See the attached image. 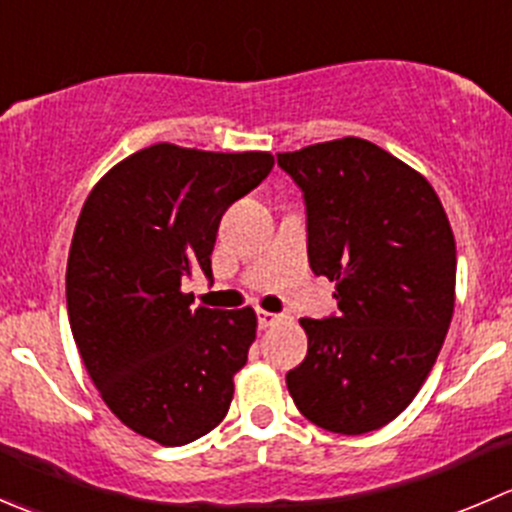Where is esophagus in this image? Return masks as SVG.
I'll return each instance as SVG.
<instances>
[{
    "label": "esophagus",
    "mask_w": 512,
    "mask_h": 512,
    "mask_svg": "<svg viewBox=\"0 0 512 512\" xmlns=\"http://www.w3.org/2000/svg\"><path fill=\"white\" fill-rule=\"evenodd\" d=\"M280 322H282L280 314L265 312V309H260V312H257V324H260V329H272L275 324H280Z\"/></svg>",
    "instance_id": "esophagus-1"
}]
</instances>
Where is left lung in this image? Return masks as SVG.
Here are the masks:
<instances>
[{
    "label": "left lung",
    "mask_w": 512,
    "mask_h": 512,
    "mask_svg": "<svg viewBox=\"0 0 512 512\" xmlns=\"http://www.w3.org/2000/svg\"><path fill=\"white\" fill-rule=\"evenodd\" d=\"M307 203L309 267L339 314L299 319L307 356L287 374L304 418L359 436L394 421L436 364L456 304V240L433 185L364 138L280 153Z\"/></svg>",
    "instance_id": "1"
}]
</instances>
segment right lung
<instances>
[{"label": "right lung", "instance_id": "obj_1", "mask_svg": "<svg viewBox=\"0 0 512 512\" xmlns=\"http://www.w3.org/2000/svg\"><path fill=\"white\" fill-rule=\"evenodd\" d=\"M267 151L156 143L113 165L81 208L66 307L86 371L113 416L160 446L223 421L257 334L252 307H193L183 280L213 277L220 220L267 178Z\"/></svg>", "mask_w": 512, "mask_h": 512}]
</instances>
